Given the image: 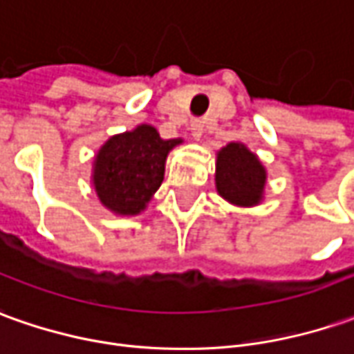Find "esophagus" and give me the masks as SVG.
Instances as JSON below:
<instances>
[{
  "instance_id": "34e87169",
  "label": "esophagus",
  "mask_w": 354,
  "mask_h": 354,
  "mask_svg": "<svg viewBox=\"0 0 354 354\" xmlns=\"http://www.w3.org/2000/svg\"><path fill=\"white\" fill-rule=\"evenodd\" d=\"M203 132H205V122L203 120H194L191 124V134H193L194 140L203 138Z\"/></svg>"
}]
</instances>
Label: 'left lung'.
I'll return each mask as SVG.
<instances>
[{
	"instance_id": "obj_1",
	"label": "left lung",
	"mask_w": 354,
	"mask_h": 354,
	"mask_svg": "<svg viewBox=\"0 0 354 354\" xmlns=\"http://www.w3.org/2000/svg\"><path fill=\"white\" fill-rule=\"evenodd\" d=\"M214 183L218 194L230 205L251 208L263 203L267 169L241 142H230L216 151Z\"/></svg>"
}]
</instances>
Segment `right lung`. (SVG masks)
Here are the masks:
<instances>
[{
  "label": "right lung",
  "instance_id": "right-lung-1",
  "mask_svg": "<svg viewBox=\"0 0 354 354\" xmlns=\"http://www.w3.org/2000/svg\"><path fill=\"white\" fill-rule=\"evenodd\" d=\"M181 138L163 140L149 124H138L115 134L97 149L91 169V187L109 212L136 216L160 189L165 161Z\"/></svg>",
  "mask_w": 354,
  "mask_h": 354
}]
</instances>
